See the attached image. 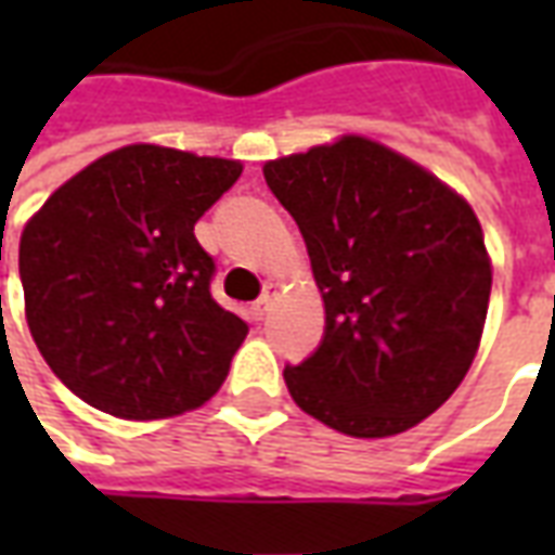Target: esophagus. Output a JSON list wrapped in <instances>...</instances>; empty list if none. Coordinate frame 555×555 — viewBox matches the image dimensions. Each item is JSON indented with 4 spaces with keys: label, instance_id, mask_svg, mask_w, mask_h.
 <instances>
[{
    "label": "esophagus",
    "instance_id": "1",
    "mask_svg": "<svg viewBox=\"0 0 555 555\" xmlns=\"http://www.w3.org/2000/svg\"><path fill=\"white\" fill-rule=\"evenodd\" d=\"M276 291H279V285H273V282H270V285H267V288H264V294H261V297H258V300L253 302V318H255V321H264L267 312L273 309V300H276Z\"/></svg>",
    "mask_w": 555,
    "mask_h": 555
}]
</instances>
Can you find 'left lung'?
<instances>
[{
	"instance_id": "1",
	"label": "left lung",
	"mask_w": 555,
	"mask_h": 555,
	"mask_svg": "<svg viewBox=\"0 0 555 555\" xmlns=\"http://www.w3.org/2000/svg\"><path fill=\"white\" fill-rule=\"evenodd\" d=\"M264 181L300 225L324 338L285 384L350 437H392L446 404L488 318L490 261L473 207L372 139L273 159Z\"/></svg>"
}]
</instances>
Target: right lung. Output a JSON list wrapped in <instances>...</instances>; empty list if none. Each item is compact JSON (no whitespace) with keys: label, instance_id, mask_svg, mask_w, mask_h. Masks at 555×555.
Wrapping results in <instances>:
<instances>
[{"label":"right lung","instance_id":"add662e5","mask_svg":"<svg viewBox=\"0 0 555 555\" xmlns=\"http://www.w3.org/2000/svg\"><path fill=\"white\" fill-rule=\"evenodd\" d=\"M237 159L127 145L74 175L20 237L35 345L55 377L118 418L202 408L249 333L222 309L195 222L241 178Z\"/></svg>","mask_w":555,"mask_h":555}]
</instances>
